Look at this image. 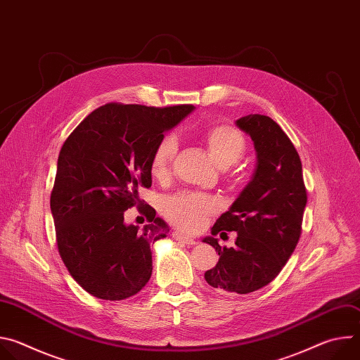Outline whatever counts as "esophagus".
I'll use <instances>...</instances> for the list:
<instances>
[{
  "label": "esophagus",
  "instance_id": "1",
  "mask_svg": "<svg viewBox=\"0 0 360 360\" xmlns=\"http://www.w3.org/2000/svg\"><path fill=\"white\" fill-rule=\"evenodd\" d=\"M172 236H174V239L175 240H178V242H181V243H184V245H188V246H191V245H195L196 243V240L195 239H192V238H189V236H186V235H184V233H181V232H174L172 233Z\"/></svg>",
  "mask_w": 360,
  "mask_h": 360
}]
</instances>
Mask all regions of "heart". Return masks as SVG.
I'll return each instance as SVG.
<instances>
[{"instance_id": "1", "label": "heart", "mask_w": 360, "mask_h": 360, "mask_svg": "<svg viewBox=\"0 0 360 360\" xmlns=\"http://www.w3.org/2000/svg\"><path fill=\"white\" fill-rule=\"evenodd\" d=\"M210 157L219 168H228L238 162L245 152L242 134L229 127L219 125L205 135ZM178 150V138L174 134L165 135L150 158V172L155 178H165L169 174L172 161ZM218 203L214 198L195 192H184L165 202L164 214L178 228L195 232L199 231L208 218L217 211Z\"/></svg>"}]
</instances>
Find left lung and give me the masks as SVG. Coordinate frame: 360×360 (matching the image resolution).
<instances>
[{
    "mask_svg": "<svg viewBox=\"0 0 360 360\" xmlns=\"http://www.w3.org/2000/svg\"><path fill=\"white\" fill-rule=\"evenodd\" d=\"M235 124L253 142L256 167L229 211L217 219L212 236L202 242L219 255L205 281L219 292L245 295L271 283L286 265L300 236L307 196L300 158L281 127L259 114ZM225 230L238 233L233 248L213 238Z\"/></svg>",
    "mask_w": 360,
    "mask_h": 360,
    "instance_id": "obj_1",
    "label": "left lung"
}]
</instances>
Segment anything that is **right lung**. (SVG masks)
Wrapping results in <instances>:
<instances>
[{
	"label": "right lung",
	"mask_w": 360,
	"mask_h": 360,
	"mask_svg": "<svg viewBox=\"0 0 360 360\" xmlns=\"http://www.w3.org/2000/svg\"><path fill=\"white\" fill-rule=\"evenodd\" d=\"M195 107L107 104L92 111L64 142L51 193L57 245L77 283L98 299L122 300L152 275L150 245L168 224L145 205L148 225H127L124 212L150 188V158L164 134Z\"/></svg>",
	"instance_id": "add662e5"
}]
</instances>
